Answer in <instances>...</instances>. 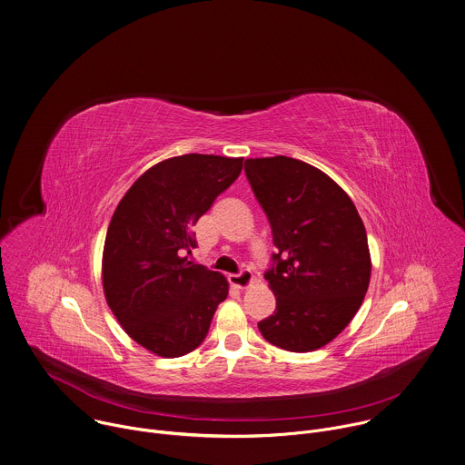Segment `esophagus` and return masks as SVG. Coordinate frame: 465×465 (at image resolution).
I'll return each instance as SVG.
<instances>
[{
    "label": "esophagus",
    "mask_w": 465,
    "mask_h": 465,
    "mask_svg": "<svg viewBox=\"0 0 465 465\" xmlns=\"http://www.w3.org/2000/svg\"><path fill=\"white\" fill-rule=\"evenodd\" d=\"M228 281H230V284H232V286L244 290V288L252 286V282H253V275H252V272L242 270L241 273H233V275H230V277H228Z\"/></svg>",
    "instance_id": "obj_1"
}]
</instances>
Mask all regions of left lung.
I'll return each mask as SVG.
<instances>
[{
    "mask_svg": "<svg viewBox=\"0 0 465 465\" xmlns=\"http://www.w3.org/2000/svg\"><path fill=\"white\" fill-rule=\"evenodd\" d=\"M248 183L272 226L275 266L264 273L275 312L262 338L290 352L331 343L356 316L371 281L363 221L322 170L297 159H246Z\"/></svg>",
    "mask_w": 465,
    "mask_h": 465,
    "instance_id": "8db88e82",
    "label": "left lung"
}]
</instances>
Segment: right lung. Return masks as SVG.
I'll list each match as a JSON object with an SVG mask.
<instances>
[{
  "instance_id": "right-lung-1",
  "label": "right lung",
  "mask_w": 465,
  "mask_h": 465,
  "mask_svg": "<svg viewBox=\"0 0 465 465\" xmlns=\"http://www.w3.org/2000/svg\"><path fill=\"white\" fill-rule=\"evenodd\" d=\"M241 170V157H172L142 173L118 203L102 255L104 295L145 351L179 358L204 341L228 281L183 255L195 248L192 226Z\"/></svg>"
}]
</instances>
